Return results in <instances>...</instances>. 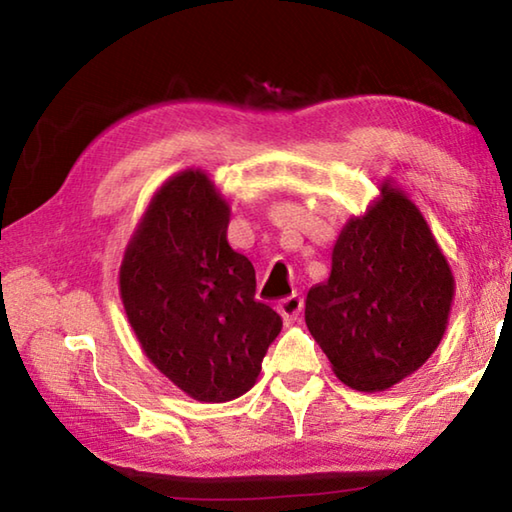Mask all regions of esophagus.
<instances>
[{"label": "esophagus", "mask_w": 512, "mask_h": 512, "mask_svg": "<svg viewBox=\"0 0 512 512\" xmlns=\"http://www.w3.org/2000/svg\"><path fill=\"white\" fill-rule=\"evenodd\" d=\"M302 305H305V302H302V298L298 296V293H293V296L277 302V311H280V316L284 318V323L291 325V323H296V320H298L300 311H302Z\"/></svg>", "instance_id": "obj_1"}]
</instances>
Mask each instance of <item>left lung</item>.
Instances as JSON below:
<instances>
[{
  "instance_id": "obj_1",
  "label": "left lung",
  "mask_w": 512,
  "mask_h": 512,
  "mask_svg": "<svg viewBox=\"0 0 512 512\" xmlns=\"http://www.w3.org/2000/svg\"><path fill=\"white\" fill-rule=\"evenodd\" d=\"M366 214L343 225L327 282L311 287L305 320L334 375L354 391H386L443 341L454 275L409 196L391 180Z\"/></svg>"
}]
</instances>
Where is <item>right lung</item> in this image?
Wrapping results in <instances>:
<instances>
[{"label": "right lung", "mask_w": 512, "mask_h": 512, "mask_svg": "<svg viewBox=\"0 0 512 512\" xmlns=\"http://www.w3.org/2000/svg\"><path fill=\"white\" fill-rule=\"evenodd\" d=\"M230 205L205 171L164 180L128 241L119 296L155 368L198 402L255 386L280 314L255 298V268L228 244Z\"/></svg>", "instance_id": "obj_1"}]
</instances>
